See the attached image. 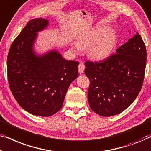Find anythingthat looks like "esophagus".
<instances>
[{
    "mask_svg": "<svg viewBox=\"0 0 151 151\" xmlns=\"http://www.w3.org/2000/svg\"><path fill=\"white\" fill-rule=\"evenodd\" d=\"M84 69H85V66H84V64L83 63H80L78 65V71H79L80 73H82L84 71Z\"/></svg>",
    "mask_w": 151,
    "mask_h": 151,
    "instance_id": "esophagus-1",
    "label": "esophagus"
}]
</instances>
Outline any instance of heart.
I'll use <instances>...</instances> for the list:
<instances>
[{"label": "heart", "instance_id": "1", "mask_svg": "<svg viewBox=\"0 0 151 151\" xmlns=\"http://www.w3.org/2000/svg\"><path fill=\"white\" fill-rule=\"evenodd\" d=\"M108 26H101L82 35L78 42H74L72 49L80 51L87 48V53L90 58L96 60L106 58L114 48L116 36Z\"/></svg>", "mask_w": 151, "mask_h": 151}]
</instances>
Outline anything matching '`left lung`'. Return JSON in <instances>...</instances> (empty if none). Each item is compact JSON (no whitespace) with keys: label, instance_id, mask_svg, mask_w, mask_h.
Instances as JSON below:
<instances>
[{"label":"left lung","instance_id":"1","mask_svg":"<svg viewBox=\"0 0 151 151\" xmlns=\"http://www.w3.org/2000/svg\"><path fill=\"white\" fill-rule=\"evenodd\" d=\"M146 65V46L138 33L106 60L86 61L84 73L90 79V108L104 117L117 115L127 109L141 90Z\"/></svg>","mask_w":151,"mask_h":151}]
</instances>
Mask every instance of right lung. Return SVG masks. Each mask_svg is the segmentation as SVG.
<instances>
[{"mask_svg":"<svg viewBox=\"0 0 151 151\" xmlns=\"http://www.w3.org/2000/svg\"><path fill=\"white\" fill-rule=\"evenodd\" d=\"M49 21L31 20L16 37L7 56L9 87L24 111L49 117L62 108L68 88L78 76L77 61L65 60L57 49L38 54L34 49L38 33Z\"/></svg>","mask_w":151,"mask_h":151,"instance_id":"right-lung-1","label":"right lung"}]
</instances>
